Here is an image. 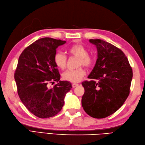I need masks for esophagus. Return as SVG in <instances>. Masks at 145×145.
Instances as JSON below:
<instances>
[{
	"instance_id": "1",
	"label": "esophagus",
	"mask_w": 145,
	"mask_h": 145,
	"mask_svg": "<svg viewBox=\"0 0 145 145\" xmlns=\"http://www.w3.org/2000/svg\"><path fill=\"white\" fill-rule=\"evenodd\" d=\"M78 86V84H76V83H73V84H72V87H73V88L77 87Z\"/></svg>"
}]
</instances>
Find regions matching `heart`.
Listing matches in <instances>:
<instances>
[{"label":"heart","mask_w":145,"mask_h":145,"mask_svg":"<svg viewBox=\"0 0 145 145\" xmlns=\"http://www.w3.org/2000/svg\"><path fill=\"white\" fill-rule=\"evenodd\" d=\"M67 52L70 55L79 58L78 66L90 67L93 64V59L89 55L87 48L80 44H75L70 46L67 49ZM53 61L55 65L58 69L63 70L67 65V58L63 53L57 52L55 54ZM85 71L82 68L76 70H69L65 72L62 77L63 80L71 82H77L80 81L85 75Z\"/></svg>","instance_id":"obj_1"}]
</instances>
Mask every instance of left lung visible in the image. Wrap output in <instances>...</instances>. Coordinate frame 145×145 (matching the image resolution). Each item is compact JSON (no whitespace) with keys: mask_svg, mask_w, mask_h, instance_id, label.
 I'll return each instance as SVG.
<instances>
[{"mask_svg":"<svg viewBox=\"0 0 145 145\" xmlns=\"http://www.w3.org/2000/svg\"><path fill=\"white\" fill-rule=\"evenodd\" d=\"M97 50V59L88 78L82 105L87 114L101 119L114 114L129 94L133 70L126 55L109 42L89 39Z\"/></svg>","mask_w":145,"mask_h":145,"instance_id":"1","label":"left lung"}]
</instances>
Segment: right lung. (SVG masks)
<instances>
[{"label":"right lung","instance_id":"add662e5","mask_svg":"<svg viewBox=\"0 0 145 145\" xmlns=\"http://www.w3.org/2000/svg\"><path fill=\"white\" fill-rule=\"evenodd\" d=\"M66 41L51 38L36 40L20 55L14 74L18 92L22 103L39 118L57 114L64 105L67 93L72 89L69 81H60L53 61L56 48ZM58 81L53 88L48 84Z\"/></svg>","mask_w":145,"mask_h":145}]
</instances>
